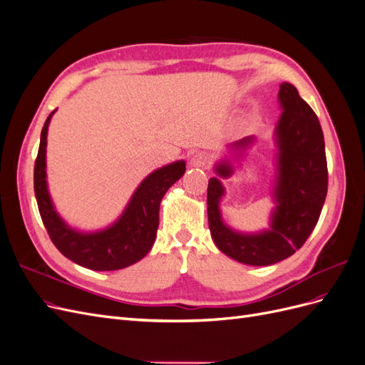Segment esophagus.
I'll return each mask as SVG.
<instances>
[{
	"mask_svg": "<svg viewBox=\"0 0 365 365\" xmlns=\"http://www.w3.org/2000/svg\"><path fill=\"white\" fill-rule=\"evenodd\" d=\"M193 168H208V164L212 163V158H210V155L207 152H195L193 157L190 160Z\"/></svg>",
	"mask_w": 365,
	"mask_h": 365,
	"instance_id": "34e87169",
	"label": "esophagus"
}]
</instances>
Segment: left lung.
<instances>
[{
    "label": "left lung",
    "instance_id": "obj_1",
    "mask_svg": "<svg viewBox=\"0 0 365 365\" xmlns=\"http://www.w3.org/2000/svg\"><path fill=\"white\" fill-rule=\"evenodd\" d=\"M283 113L275 126V181L272 189L277 204L271 215L269 230L239 233L220 215L219 202L225 189L219 178H230L235 169L228 160L215 168L217 178L208 180L207 213L210 233L216 247L228 257L252 267H267L291 257L303 247L315 228L327 195V161L319 120L297 88L283 82L279 90ZM254 137H245L231 150H245Z\"/></svg>",
    "mask_w": 365,
    "mask_h": 365
}]
</instances>
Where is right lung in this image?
<instances>
[{"instance_id":"right-lung-1","label":"right lung","mask_w":365,"mask_h":365,"mask_svg":"<svg viewBox=\"0 0 365 365\" xmlns=\"http://www.w3.org/2000/svg\"><path fill=\"white\" fill-rule=\"evenodd\" d=\"M56 111V109H54ZM41 132L35 161V195L38 208L48 236L65 257L93 271H115L130 267L150 251L157 237L160 202L170 187L185 172V163L175 161L153 170L141 181L132 195L125 212L113 225L94 233H82L65 224L58 215L47 187V132L51 115Z\"/></svg>"}]
</instances>
